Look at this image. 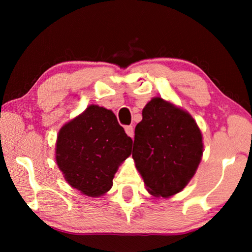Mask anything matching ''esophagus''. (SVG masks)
<instances>
[{"mask_svg": "<svg viewBox=\"0 0 252 252\" xmlns=\"http://www.w3.org/2000/svg\"><path fill=\"white\" fill-rule=\"evenodd\" d=\"M125 130H126V133L127 135L131 136V138H133V135H134L133 126H127L125 127Z\"/></svg>", "mask_w": 252, "mask_h": 252, "instance_id": "1", "label": "esophagus"}]
</instances>
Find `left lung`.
Instances as JSON below:
<instances>
[{"label": "left lung", "instance_id": "8db88e82", "mask_svg": "<svg viewBox=\"0 0 252 252\" xmlns=\"http://www.w3.org/2000/svg\"><path fill=\"white\" fill-rule=\"evenodd\" d=\"M134 133L132 158L149 193L169 198L180 192L203 153L202 134L193 118L157 96L144 106Z\"/></svg>", "mask_w": 252, "mask_h": 252}]
</instances>
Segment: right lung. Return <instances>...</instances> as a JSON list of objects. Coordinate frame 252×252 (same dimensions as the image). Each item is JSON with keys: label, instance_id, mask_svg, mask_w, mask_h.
<instances>
[{"label": "right lung", "instance_id": "obj_1", "mask_svg": "<svg viewBox=\"0 0 252 252\" xmlns=\"http://www.w3.org/2000/svg\"><path fill=\"white\" fill-rule=\"evenodd\" d=\"M131 149L132 139L112 111L91 104L60 129L55 160L72 188L88 197H100L111 189Z\"/></svg>", "mask_w": 252, "mask_h": 252}]
</instances>
